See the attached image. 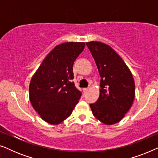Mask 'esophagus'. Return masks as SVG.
<instances>
[{
  "label": "esophagus",
  "mask_w": 158,
  "mask_h": 158,
  "mask_svg": "<svg viewBox=\"0 0 158 158\" xmlns=\"http://www.w3.org/2000/svg\"><path fill=\"white\" fill-rule=\"evenodd\" d=\"M83 90L84 94H85V93H86V92H87L88 90V88H83Z\"/></svg>",
  "instance_id": "34e87169"
}]
</instances>
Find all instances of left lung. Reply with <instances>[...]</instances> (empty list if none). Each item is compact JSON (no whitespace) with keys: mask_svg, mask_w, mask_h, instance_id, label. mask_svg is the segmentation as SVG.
<instances>
[{"mask_svg":"<svg viewBox=\"0 0 158 158\" xmlns=\"http://www.w3.org/2000/svg\"><path fill=\"white\" fill-rule=\"evenodd\" d=\"M98 68L100 95L90 104L93 114L103 124L118 123L132 105L135 84L130 70L109 45L99 42H86Z\"/></svg>","mask_w":158,"mask_h":158,"instance_id":"left-lung-1","label":"left lung"}]
</instances>
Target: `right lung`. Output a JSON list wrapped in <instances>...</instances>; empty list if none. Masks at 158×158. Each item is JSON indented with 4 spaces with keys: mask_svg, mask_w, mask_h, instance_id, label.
<instances>
[{
    "mask_svg": "<svg viewBox=\"0 0 158 158\" xmlns=\"http://www.w3.org/2000/svg\"><path fill=\"white\" fill-rule=\"evenodd\" d=\"M84 42H65L56 46L43 60L29 85V99L40 117L59 124L69 117L81 92L72 81L73 65L85 47Z\"/></svg>",
    "mask_w": 158,
    "mask_h": 158,
    "instance_id": "add662e5",
    "label": "right lung"
}]
</instances>
